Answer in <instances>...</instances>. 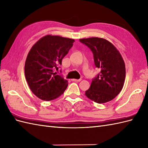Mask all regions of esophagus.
Wrapping results in <instances>:
<instances>
[{
	"instance_id": "34e87169",
	"label": "esophagus",
	"mask_w": 148,
	"mask_h": 148,
	"mask_svg": "<svg viewBox=\"0 0 148 148\" xmlns=\"http://www.w3.org/2000/svg\"><path fill=\"white\" fill-rule=\"evenodd\" d=\"M72 81H75V82H79L81 81V79H72Z\"/></svg>"
}]
</instances>
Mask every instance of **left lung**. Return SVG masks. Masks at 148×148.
<instances>
[{
	"mask_svg": "<svg viewBox=\"0 0 148 148\" xmlns=\"http://www.w3.org/2000/svg\"><path fill=\"white\" fill-rule=\"evenodd\" d=\"M93 53L96 67L100 74L92 79L85 95L98 103L114 99L122 90L125 78V66L119 51L106 39L98 37L79 39Z\"/></svg>",
	"mask_w": 148,
	"mask_h": 148,
	"instance_id": "1",
	"label": "left lung"
}]
</instances>
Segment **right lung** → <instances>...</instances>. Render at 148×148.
Masks as SVG:
<instances>
[{
	"label": "right lung",
	"mask_w": 148,
	"mask_h": 148,
	"mask_svg": "<svg viewBox=\"0 0 148 148\" xmlns=\"http://www.w3.org/2000/svg\"><path fill=\"white\" fill-rule=\"evenodd\" d=\"M74 42V39L48 35L30 49L25 62V77L31 91L38 98L53 100L66 90L68 81L54 73V69H58Z\"/></svg>",
	"instance_id": "obj_1"
}]
</instances>
